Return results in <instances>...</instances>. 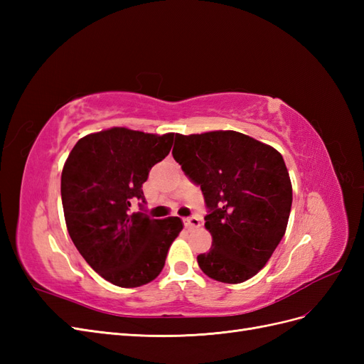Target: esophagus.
Segmentation results:
<instances>
[{"label":"esophagus","instance_id":"esophagus-1","mask_svg":"<svg viewBox=\"0 0 364 364\" xmlns=\"http://www.w3.org/2000/svg\"><path fill=\"white\" fill-rule=\"evenodd\" d=\"M183 225L188 229L199 228L200 226V218L199 217H188V218L183 220Z\"/></svg>","mask_w":364,"mask_h":364}]
</instances>
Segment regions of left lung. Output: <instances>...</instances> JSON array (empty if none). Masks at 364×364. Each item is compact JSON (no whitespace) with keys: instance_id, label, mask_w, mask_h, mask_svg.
<instances>
[{"instance_id":"8db88e82","label":"left lung","mask_w":364,"mask_h":364,"mask_svg":"<svg viewBox=\"0 0 364 364\" xmlns=\"http://www.w3.org/2000/svg\"><path fill=\"white\" fill-rule=\"evenodd\" d=\"M173 158L200 186L213 247L197 257L218 282L240 284L266 266L287 229L291 182L282 155L235 130L176 134Z\"/></svg>"}]
</instances>
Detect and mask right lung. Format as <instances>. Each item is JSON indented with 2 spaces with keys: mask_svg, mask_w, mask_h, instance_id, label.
Wrapping results in <instances>:
<instances>
[{
  "mask_svg": "<svg viewBox=\"0 0 364 364\" xmlns=\"http://www.w3.org/2000/svg\"><path fill=\"white\" fill-rule=\"evenodd\" d=\"M174 134L112 127L77 141L63 165L60 194L74 246L106 281L123 289L155 279L183 225L179 217L129 214L146 203L142 183L168 155Z\"/></svg>",
  "mask_w": 364,
  "mask_h": 364,
  "instance_id": "obj_1",
  "label": "right lung"
}]
</instances>
